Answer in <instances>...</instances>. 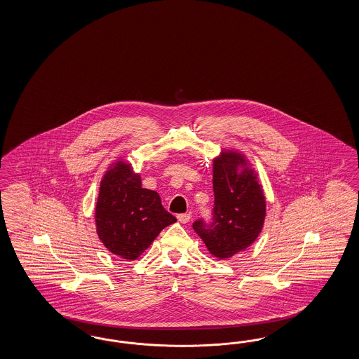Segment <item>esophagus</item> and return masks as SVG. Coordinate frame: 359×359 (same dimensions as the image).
<instances>
[{
  "label": "esophagus",
  "mask_w": 359,
  "mask_h": 359,
  "mask_svg": "<svg viewBox=\"0 0 359 359\" xmlns=\"http://www.w3.org/2000/svg\"><path fill=\"white\" fill-rule=\"evenodd\" d=\"M176 217H177V219H179L182 224H187V222H189V219H191V213H182V215H177Z\"/></svg>",
  "instance_id": "34e87169"
}]
</instances>
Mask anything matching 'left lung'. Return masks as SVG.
<instances>
[{"instance_id": "left-lung-1", "label": "left lung", "mask_w": 359, "mask_h": 359, "mask_svg": "<svg viewBox=\"0 0 359 359\" xmlns=\"http://www.w3.org/2000/svg\"><path fill=\"white\" fill-rule=\"evenodd\" d=\"M213 191L212 221L197 219L194 229L212 255L226 259L258 238L266 217V198L255 171L237 151H222L213 161Z\"/></svg>"}]
</instances>
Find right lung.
Instances as JSON below:
<instances>
[{
	"instance_id": "add662e5",
	"label": "right lung",
	"mask_w": 359,
	"mask_h": 359,
	"mask_svg": "<svg viewBox=\"0 0 359 359\" xmlns=\"http://www.w3.org/2000/svg\"><path fill=\"white\" fill-rule=\"evenodd\" d=\"M95 219L104 246L128 261L137 259L165 226L176 222L159 195L142 188L141 176L122 161L111 164L100 183Z\"/></svg>"
}]
</instances>
